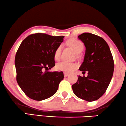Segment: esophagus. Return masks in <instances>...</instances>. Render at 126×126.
Returning <instances> with one entry per match:
<instances>
[{
  "mask_svg": "<svg viewBox=\"0 0 126 126\" xmlns=\"http://www.w3.org/2000/svg\"><path fill=\"white\" fill-rule=\"evenodd\" d=\"M63 74H64V77H66L69 76V74L67 73H63Z\"/></svg>",
  "mask_w": 126,
  "mask_h": 126,
  "instance_id": "34e87169",
  "label": "esophagus"
}]
</instances>
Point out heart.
Instances as JSON below:
<instances>
[{
	"label": "heart",
	"instance_id": "obj_1",
	"mask_svg": "<svg viewBox=\"0 0 126 126\" xmlns=\"http://www.w3.org/2000/svg\"><path fill=\"white\" fill-rule=\"evenodd\" d=\"M67 45L72 49L76 53H79L83 50V45L81 41L76 39H70L67 41ZM61 46H59L54 52V59L59 60L61 54ZM77 65L74 63H67L66 61H61L56 65V69L57 71H61L65 73H70L77 69Z\"/></svg>",
	"mask_w": 126,
	"mask_h": 126
}]
</instances>
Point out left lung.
Returning <instances> with one entry per match:
<instances>
[{"instance_id": "1", "label": "left lung", "mask_w": 126, "mask_h": 126, "mask_svg": "<svg viewBox=\"0 0 126 126\" xmlns=\"http://www.w3.org/2000/svg\"><path fill=\"white\" fill-rule=\"evenodd\" d=\"M78 38L86 48L83 62L79 68L87 77L78 76L72 85L74 94L88 102L103 95L110 84L114 69V60L108 44L103 38L90 33H83Z\"/></svg>"}]
</instances>
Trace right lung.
Masks as SVG:
<instances>
[{
	"label": "right lung",
	"instance_id": "obj_1",
	"mask_svg": "<svg viewBox=\"0 0 126 126\" xmlns=\"http://www.w3.org/2000/svg\"><path fill=\"white\" fill-rule=\"evenodd\" d=\"M63 38L37 33L28 36L20 45L15 60L16 81L31 99H46L57 91L63 72L48 70L55 66L54 52Z\"/></svg>",
	"mask_w": 126,
	"mask_h": 126
}]
</instances>
